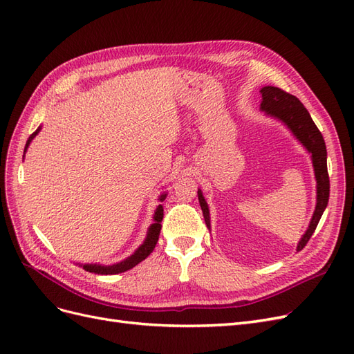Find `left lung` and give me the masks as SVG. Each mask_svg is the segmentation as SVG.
<instances>
[{
    "label": "left lung",
    "instance_id": "8db88e82",
    "mask_svg": "<svg viewBox=\"0 0 354 354\" xmlns=\"http://www.w3.org/2000/svg\"><path fill=\"white\" fill-rule=\"evenodd\" d=\"M261 93V111L267 115L282 121L292 134L298 138L303 146L307 149L308 153H312L313 168H315V177H316V208L313 212L312 221L308 224V229L303 234L301 241L298 242L297 251H301L307 242L315 233L317 223L322 217V214L328 205L329 199V176H328V167H326V146L322 133L313 122L312 116L308 111L304 108V104L299 102L295 95L289 94L277 87L267 85L260 90ZM198 199L201 203V208L203 212V218H205L207 226L209 227V211L207 201L203 199L202 192L198 190Z\"/></svg>",
    "mask_w": 354,
    "mask_h": 354
}]
</instances>
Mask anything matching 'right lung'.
Returning a JSON list of instances; mask_svg holds the SVG:
<instances>
[{"label": "right lung", "instance_id": "right-lung-1", "mask_svg": "<svg viewBox=\"0 0 354 354\" xmlns=\"http://www.w3.org/2000/svg\"><path fill=\"white\" fill-rule=\"evenodd\" d=\"M39 130H41V127L38 128L35 133H32L30 137L28 138L26 146H25V152H26L29 143L32 142V138H34L39 133ZM165 196H167V194L160 195L159 201L162 202L165 199ZM162 217H164V208H162V205H158V208L155 211V216H153L155 223L152 224L151 227H149L147 236H146L145 242L140 246H138L137 251L133 255L128 257V259H125L124 261L112 264V266H102V264H84L82 266L81 264L82 269L87 270V272H91V273H97V274H118V273H122V272H127V270L133 269L134 266H137L138 263H142L146 259V257L151 255V252L153 251L155 245H156V242L159 239L160 227H162V226H160V221H162Z\"/></svg>", "mask_w": 354, "mask_h": 354}]
</instances>
